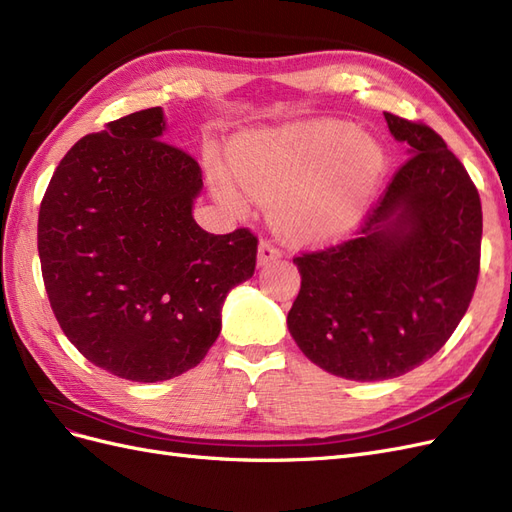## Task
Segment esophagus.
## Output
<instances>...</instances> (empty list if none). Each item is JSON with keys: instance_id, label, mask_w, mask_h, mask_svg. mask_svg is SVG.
Returning <instances> with one entry per match:
<instances>
[{"instance_id": "obj_1", "label": "esophagus", "mask_w": 512, "mask_h": 512, "mask_svg": "<svg viewBox=\"0 0 512 512\" xmlns=\"http://www.w3.org/2000/svg\"><path fill=\"white\" fill-rule=\"evenodd\" d=\"M277 258H280V250H277V247L269 241H260V245H258V265L265 267Z\"/></svg>"}]
</instances>
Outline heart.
Instances as JSON below:
<instances>
[{
	"label": "heart",
	"instance_id": "1",
	"mask_svg": "<svg viewBox=\"0 0 512 512\" xmlns=\"http://www.w3.org/2000/svg\"><path fill=\"white\" fill-rule=\"evenodd\" d=\"M384 168L374 138L346 121H307L237 136L215 188L230 207L275 205L286 235L303 243L346 237L363 220Z\"/></svg>",
	"mask_w": 512,
	"mask_h": 512
}]
</instances>
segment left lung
I'll use <instances>...</instances> for the list:
<instances>
[{"mask_svg": "<svg viewBox=\"0 0 512 512\" xmlns=\"http://www.w3.org/2000/svg\"><path fill=\"white\" fill-rule=\"evenodd\" d=\"M408 162L356 239L294 258L288 331L333 376L378 382L431 359L468 312L483 211L463 164L423 123L384 113Z\"/></svg>", "mask_w": 512, "mask_h": 512, "instance_id": "left-lung-1", "label": "left lung"}]
</instances>
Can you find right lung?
<instances>
[{
    "mask_svg": "<svg viewBox=\"0 0 512 512\" xmlns=\"http://www.w3.org/2000/svg\"><path fill=\"white\" fill-rule=\"evenodd\" d=\"M160 106L76 143L46 188L38 254L61 331L87 361L132 382L196 367L222 331L228 292L250 280V230L194 222L203 170L166 143Z\"/></svg>",
    "mask_w": 512,
    "mask_h": 512,
    "instance_id": "right-lung-1",
    "label": "right lung"
}]
</instances>
